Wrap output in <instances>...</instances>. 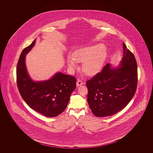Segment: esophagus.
I'll use <instances>...</instances> for the list:
<instances>
[{"label":"esophagus","mask_w":153,"mask_h":153,"mask_svg":"<svg viewBox=\"0 0 153 153\" xmlns=\"http://www.w3.org/2000/svg\"><path fill=\"white\" fill-rule=\"evenodd\" d=\"M83 84H84V82L81 80L78 79L77 81V82H76V85H77V87H79L80 85H82Z\"/></svg>","instance_id":"34e87169"}]
</instances>
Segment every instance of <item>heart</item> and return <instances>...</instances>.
<instances>
[{
	"instance_id": "b5f03b06",
	"label": "heart",
	"mask_w": 153,
	"mask_h": 153,
	"mask_svg": "<svg viewBox=\"0 0 153 153\" xmlns=\"http://www.w3.org/2000/svg\"><path fill=\"white\" fill-rule=\"evenodd\" d=\"M107 49L100 44L80 48L73 52L72 57L67 59L68 66L74 69L77 68V62H83L82 69L88 75H94L98 73L105 61Z\"/></svg>"
}]
</instances>
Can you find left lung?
I'll return each mask as SVG.
<instances>
[{
    "label": "left lung",
    "instance_id": "8db88e82",
    "mask_svg": "<svg viewBox=\"0 0 153 153\" xmlns=\"http://www.w3.org/2000/svg\"><path fill=\"white\" fill-rule=\"evenodd\" d=\"M123 57L120 68L109 64L87 81V101L97 117H109L123 109L135 94L138 83L137 63L134 55L123 44Z\"/></svg>",
    "mask_w": 153,
    "mask_h": 153
}]
</instances>
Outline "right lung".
<instances>
[{
	"instance_id": "1",
	"label": "right lung",
	"mask_w": 153,
	"mask_h": 153,
	"mask_svg": "<svg viewBox=\"0 0 153 153\" xmlns=\"http://www.w3.org/2000/svg\"><path fill=\"white\" fill-rule=\"evenodd\" d=\"M36 39L22 51L16 66V83L22 99L31 109L46 117L58 116L65 109L76 87L72 76L56 73L51 79L34 82L25 65V56L34 46Z\"/></svg>"
}]
</instances>
